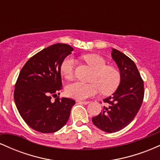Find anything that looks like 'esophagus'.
<instances>
[{
    "label": "esophagus",
    "mask_w": 160,
    "mask_h": 160,
    "mask_svg": "<svg viewBox=\"0 0 160 160\" xmlns=\"http://www.w3.org/2000/svg\"><path fill=\"white\" fill-rule=\"evenodd\" d=\"M78 102H79V103L83 104H88L89 103V102H88V101H80V100H78Z\"/></svg>",
    "instance_id": "1"
}]
</instances>
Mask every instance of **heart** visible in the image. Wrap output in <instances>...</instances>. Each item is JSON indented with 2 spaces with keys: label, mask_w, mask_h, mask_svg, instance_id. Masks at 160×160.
Listing matches in <instances>:
<instances>
[{
  "label": "heart",
  "mask_w": 160,
  "mask_h": 160,
  "mask_svg": "<svg viewBox=\"0 0 160 160\" xmlns=\"http://www.w3.org/2000/svg\"><path fill=\"white\" fill-rule=\"evenodd\" d=\"M83 60L95 70L91 82H75L66 86L65 93L71 98L82 100L90 98L102 91L104 95H111L117 90L121 81L119 71L113 66L107 65L105 59L97 54H86ZM76 60L72 56L65 57L60 65V73L67 80L74 78Z\"/></svg>",
  "instance_id": "b5f03b06"
}]
</instances>
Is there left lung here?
I'll use <instances>...</instances> for the list:
<instances>
[{"label":"left lung","mask_w":160,"mask_h":160,"mask_svg":"<svg viewBox=\"0 0 160 160\" xmlns=\"http://www.w3.org/2000/svg\"><path fill=\"white\" fill-rule=\"evenodd\" d=\"M111 56L120 69V84L113 95L103 100L107 107L92 119L95 126L109 133L120 131L134 120L144 95V81L135 62L116 49H112Z\"/></svg>","instance_id":"left-lung-1"}]
</instances>
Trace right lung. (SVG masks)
<instances>
[{
	"label": "right lung",
	"instance_id": "obj_1",
	"mask_svg": "<svg viewBox=\"0 0 160 160\" xmlns=\"http://www.w3.org/2000/svg\"><path fill=\"white\" fill-rule=\"evenodd\" d=\"M73 50L65 43H56L43 49L29 58L16 80V108L24 121L39 132H56L68 120L75 101L58 96L52 102L51 98L57 93L60 94V65Z\"/></svg>",
	"mask_w": 160,
	"mask_h": 160
}]
</instances>
